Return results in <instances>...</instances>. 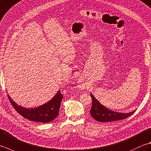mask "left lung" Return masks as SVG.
<instances>
[{
    "mask_svg": "<svg viewBox=\"0 0 151 151\" xmlns=\"http://www.w3.org/2000/svg\"><path fill=\"white\" fill-rule=\"evenodd\" d=\"M92 99V106L90 109V114L94 119L101 122H113V121L125 119L134 113L135 111L128 113H118L109 109L100 103L92 94H90Z\"/></svg>",
    "mask_w": 151,
    "mask_h": 151,
    "instance_id": "8db88e82",
    "label": "left lung"
}]
</instances>
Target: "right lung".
I'll list each match as a JSON object with an SVG mask.
<instances>
[{"instance_id": "right-lung-1", "label": "right lung", "mask_w": 151, "mask_h": 151, "mask_svg": "<svg viewBox=\"0 0 151 151\" xmlns=\"http://www.w3.org/2000/svg\"><path fill=\"white\" fill-rule=\"evenodd\" d=\"M8 97L15 110L23 117L35 122L48 123L58 116L63 96L59 90L50 101L36 108L23 107L14 102L9 95Z\"/></svg>"}]
</instances>
